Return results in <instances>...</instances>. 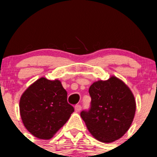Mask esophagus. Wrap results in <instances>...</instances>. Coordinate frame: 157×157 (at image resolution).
I'll list each match as a JSON object with an SVG mask.
<instances>
[{
  "instance_id": "34e87169",
  "label": "esophagus",
  "mask_w": 157,
  "mask_h": 157,
  "mask_svg": "<svg viewBox=\"0 0 157 157\" xmlns=\"http://www.w3.org/2000/svg\"><path fill=\"white\" fill-rule=\"evenodd\" d=\"M74 109H75L76 112H79L80 110H81L82 107H81V105H76L75 107H74Z\"/></svg>"
}]
</instances>
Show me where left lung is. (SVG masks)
Masks as SVG:
<instances>
[{
    "mask_svg": "<svg viewBox=\"0 0 157 157\" xmlns=\"http://www.w3.org/2000/svg\"><path fill=\"white\" fill-rule=\"evenodd\" d=\"M90 109L80 112L90 134L102 143L121 138L129 129L136 111L132 92L122 80L111 77L89 89Z\"/></svg>",
    "mask_w": 157,
    "mask_h": 157,
    "instance_id": "8db88e82",
    "label": "left lung"
}]
</instances>
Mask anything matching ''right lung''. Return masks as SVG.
Wrapping results in <instances>:
<instances>
[{
  "instance_id": "1",
  "label": "right lung",
  "mask_w": 157,
  "mask_h": 157,
  "mask_svg": "<svg viewBox=\"0 0 157 157\" xmlns=\"http://www.w3.org/2000/svg\"><path fill=\"white\" fill-rule=\"evenodd\" d=\"M67 98L58 80L41 77L30 85L20 100V116L26 129L38 138H52L74 111Z\"/></svg>"
}]
</instances>
